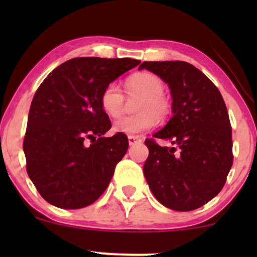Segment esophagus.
Returning a JSON list of instances; mask_svg holds the SVG:
<instances>
[{
	"label": "esophagus",
	"instance_id": "obj_1",
	"mask_svg": "<svg viewBox=\"0 0 257 257\" xmlns=\"http://www.w3.org/2000/svg\"><path fill=\"white\" fill-rule=\"evenodd\" d=\"M128 141H129V145L133 146V145H135V144L141 143V139L139 137H134V135H129Z\"/></svg>",
	"mask_w": 257,
	"mask_h": 257
}]
</instances>
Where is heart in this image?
Here are the masks:
<instances>
[{"label": "heart", "mask_w": 257, "mask_h": 257, "mask_svg": "<svg viewBox=\"0 0 257 257\" xmlns=\"http://www.w3.org/2000/svg\"><path fill=\"white\" fill-rule=\"evenodd\" d=\"M128 96L141 95L137 105L139 113L117 119L113 131L125 135L143 134L158 124L159 117L164 118L170 113L172 104L163 94L164 84L158 76L150 72H138L129 76L124 82ZM124 94L117 83L111 82L102 90L100 104L110 117H119L124 108Z\"/></svg>", "instance_id": "obj_1"}]
</instances>
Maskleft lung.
<instances>
[{
	"label": "left lung",
	"instance_id": "1",
	"mask_svg": "<svg viewBox=\"0 0 257 257\" xmlns=\"http://www.w3.org/2000/svg\"><path fill=\"white\" fill-rule=\"evenodd\" d=\"M146 69L168 83L173 113L162 131L146 139L149 157L144 174L159 203L191 211L213 199L225 186L233 164L232 128L220 90L186 61H144ZM170 141L161 147L157 139Z\"/></svg>",
	"mask_w": 257,
	"mask_h": 257
}]
</instances>
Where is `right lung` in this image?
<instances>
[{
  "mask_svg": "<svg viewBox=\"0 0 257 257\" xmlns=\"http://www.w3.org/2000/svg\"><path fill=\"white\" fill-rule=\"evenodd\" d=\"M135 59L73 58L44 78L32 99L24 138L26 172L51 204L79 209L104 193L128 138H105L111 120L100 96L108 83L138 66Z\"/></svg>",
  "mask_w": 257,
  "mask_h": 257,
  "instance_id": "1",
  "label": "right lung"
}]
</instances>
